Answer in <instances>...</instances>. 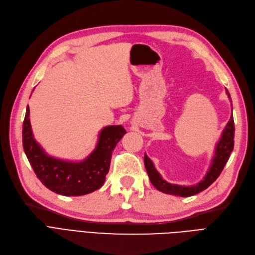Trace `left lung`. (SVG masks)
Returning a JSON list of instances; mask_svg holds the SVG:
<instances>
[{
	"label": "left lung",
	"mask_w": 255,
	"mask_h": 255,
	"mask_svg": "<svg viewBox=\"0 0 255 255\" xmlns=\"http://www.w3.org/2000/svg\"><path fill=\"white\" fill-rule=\"evenodd\" d=\"M226 92H227L228 97L230 99V94L227 89H226ZM233 146H234V121H233V116L231 115L230 120L227 123V125H226L220 140L215 146L212 164L209 168V170L205 175L204 180L201 181L200 183H197L196 185L181 186V185H175V184H170L166 182L165 180H163L161 174L156 171L152 161L146 155V153L144 156V164H145L150 182H151V184L156 188L157 190L167 194L178 195L183 197L191 196L207 189V188H208L216 180V178L220 176L226 163L228 162L229 156L233 150Z\"/></svg>",
	"instance_id": "left-lung-1"
}]
</instances>
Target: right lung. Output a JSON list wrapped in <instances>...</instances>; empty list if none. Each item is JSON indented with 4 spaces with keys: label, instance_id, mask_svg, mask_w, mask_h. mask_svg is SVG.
Listing matches in <instances>:
<instances>
[{
    "label": "right lung",
    "instance_id": "add662e5",
    "mask_svg": "<svg viewBox=\"0 0 255 255\" xmlns=\"http://www.w3.org/2000/svg\"><path fill=\"white\" fill-rule=\"evenodd\" d=\"M126 130L122 125L104 127L96 149L82 162H68L47 154L32 134L29 106L23 122V148L34 173L54 193L79 196L96 191L105 182L111 154Z\"/></svg>",
    "mask_w": 255,
    "mask_h": 255
}]
</instances>
